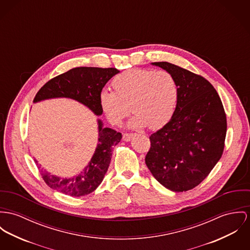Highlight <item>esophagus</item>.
Masks as SVG:
<instances>
[{"label": "esophagus", "mask_w": 250, "mask_h": 250, "mask_svg": "<svg viewBox=\"0 0 250 250\" xmlns=\"http://www.w3.org/2000/svg\"><path fill=\"white\" fill-rule=\"evenodd\" d=\"M133 136H134L133 133H125V134L123 135V139H124V141L128 142V141H130L133 138Z\"/></svg>", "instance_id": "obj_1"}]
</instances>
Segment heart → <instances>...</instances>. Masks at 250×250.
Listing matches in <instances>:
<instances>
[{
    "mask_svg": "<svg viewBox=\"0 0 250 250\" xmlns=\"http://www.w3.org/2000/svg\"><path fill=\"white\" fill-rule=\"evenodd\" d=\"M114 91L103 89L100 104L107 120L118 125L131 113V128L164 126L175 111L179 88L172 74L166 70L132 68L117 75L112 81ZM132 106L130 107V105Z\"/></svg>",
    "mask_w": 250,
    "mask_h": 250,
    "instance_id": "1",
    "label": "heart"
}]
</instances>
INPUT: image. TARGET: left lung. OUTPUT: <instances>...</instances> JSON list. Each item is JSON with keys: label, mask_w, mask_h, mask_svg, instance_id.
<instances>
[{"label": "left lung", "mask_w": 250, "mask_h": 250, "mask_svg": "<svg viewBox=\"0 0 250 250\" xmlns=\"http://www.w3.org/2000/svg\"><path fill=\"white\" fill-rule=\"evenodd\" d=\"M152 64L172 74L179 96L170 121L149 137L146 164L167 189L188 191L200 185L221 159L227 115L207 79L167 62Z\"/></svg>", "instance_id": "8db88e82"}]
</instances>
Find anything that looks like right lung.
<instances>
[{"instance_id":"obj_1","label":"right lung","mask_w":250,"mask_h":250,"mask_svg":"<svg viewBox=\"0 0 250 250\" xmlns=\"http://www.w3.org/2000/svg\"><path fill=\"white\" fill-rule=\"evenodd\" d=\"M120 71L114 67H75L48 81L41 87L34 103L51 98H70L87 106L95 115H102L100 94L105 83ZM99 138L94 155L87 167L77 176L60 178L41 169L44 183L57 191L72 197H81L93 192L101 185L109 167L112 147L118 145L122 134L109 127H103L98 120ZM38 165V162L35 160ZM40 168V167H38Z\"/></svg>"}]
</instances>
